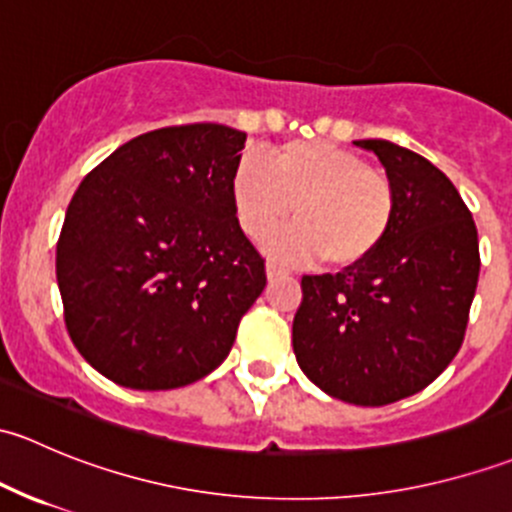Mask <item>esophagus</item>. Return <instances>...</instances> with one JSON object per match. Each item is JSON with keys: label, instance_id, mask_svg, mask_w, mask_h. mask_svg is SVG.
Instances as JSON below:
<instances>
[{"label": "esophagus", "instance_id": "34e87169", "mask_svg": "<svg viewBox=\"0 0 512 512\" xmlns=\"http://www.w3.org/2000/svg\"><path fill=\"white\" fill-rule=\"evenodd\" d=\"M265 270H267V277H270V280H275V277H280V275H287V270L285 267L280 265V262H275V260H270L265 265Z\"/></svg>", "mask_w": 512, "mask_h": 512}]
</instances>
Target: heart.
<instances>
[{"instance_id":"obj_1","label":"heart","mask_w":512,"mask_h":512,"mask_svg":"<svg viewBox=\"0 0 512 512\" xmlns=\"http://www.w3.org/2000/svg\"><path fill=\"white\" fill-rule=\"evenodd\" d=\"M237 223L252 240L299 218L267 240V250L332 270L366 265L394 223L389 175L359 153L324 141H287L270 151V168L255 156L237 160L230 178Z\"/></svg>"}]
</instances>
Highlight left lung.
Here are the masks:
<instances>
[{"mask_svg": "<svg viewBox=\"0 0 512 512\" xmlns=\"http://www.w3.org/2000/svg\"><path fill=\"white\" fill-rule=\"evenodd\" d=\"M356 146L376 153L394 185V223L366 265L302 277L292 347L324 394L386 406L426 389L461 349L478 230L456 185L426 158L379 138Z\"/></svg>", "mask_w": 512, "mask_h": 512, "instance_id": "left-lung-1", "label": "left lung"}]
</instances>
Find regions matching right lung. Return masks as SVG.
Wrapping results in <instances>:
<instances>
[{
  "label": "right lung",
  "mask_w": 512,
  "mask_h": 512,
  "mask_svg": "<svg viewBox=\"0 0 512 512\" xmlns=\"http://www.w3.org/2000/svg\"><path fill=\"white\" fill-rule=\"evenodd\" d=\"M245 138L220 123L143 133L71 198L56 245L64 322L118 386L163 391L208 376L265 289V260L230 195Z\"/></svg>",
  "instance_id": "add662e5"
}]
</instances>
